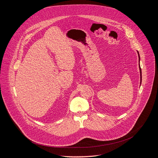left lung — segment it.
<instances>
[{
    "label": "left lung",
    "mask_w": 158,
    "mask_h": 158,
    "mask_svg": "<svg viewBox=\"0 0 158 158\" xmlns=\"http://www.w3.org/2000/svg\"><path fill=\"white\" fill-rule=\"evenodd\" d=\"M137 53H138V55H139V60L140 61V56H139V52L137 51ZM139 70H140V83H142V71H141V68L140 66V64H139Z\"/></svg>",
    "instance_id": "left-lung-1"
}]
</instances>
